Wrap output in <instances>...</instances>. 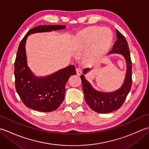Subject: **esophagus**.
I'll return each mask as SVG.
<instances>
[{
  "instance_id": "34e87169",
  "label": "esophagus",
  "mask_w": 149,
  "mask_h": 149,
  "mask_svg": "<svg viewBox=\"0 0 149 149\" xmlns=\"http://www.w3.org/2000/svg\"><path fill=\"white\" fill-rule=\"evenodd\" d=\"M76 73H77V74L78 75H80L82 74L81 69L79 68H76Z\"/></svg>"
}]
</instances>
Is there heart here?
Here are the masks:
<instances>
[{
    "instance_id": "obj_1",
    "label": "heart",
    "mask_w": 149,
    "mask_h": 149,
    "mask_svg": "<svg viewBox=\"0 0 149 149\" xmlns=\"http://www.w3.org/2000/svg\"><path fill=\"white\" fill-rule=\"evenodd\" d=\"M112 41V33L107 28L93 27L77 37L75 50L77 54H85L84 62L92 65L108 49Z\"/></svg>"
}]
</instances>
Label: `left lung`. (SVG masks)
Returning <instances> with one entry per match:
<instances>
[{
    "mask_svg": "<svg viewBox=\"0 0 149 149\" xmlns=\"http://www.w3.org/2000/svg\"><path fill=\"white\" fill-rule=\"evenodd\" d=\"M116 33L117 40L109 54H119L124 57L127 68L122 86L113 92H102L93 88L85 78L84 75L91 71V68H84L83 74L81 75L85 100L90 108L97 113H107L119 109L124 102L132 86V62L128 43L125 38L117 29Z\"/></svg>",
    "mask_w": 149,
    "mask_h": 149,
    "instance_id": "8db88e82",
    "label": "left lung"
}]
</instances>
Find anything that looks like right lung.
<instances>
[{"label":"right lung","instance_id":"add662e5","mask_svg":"<svg viewBox=\"0 0 149 149\" xmlns=\"http://www.w3.org/2000/svg\"><path fill=\"white\" fill-rule=\"evenodd\" d=\"M66 28L63 25H44L30 29L19 45L15 62V88L27 107L42 112L57 109L65 99V85L69 77L76 74L74 65H69L49 75L37 77L27 65L26 43L30 34L50 32Z\"/></svg>","mask_w":149,"mask_h":149}]
</instances>
